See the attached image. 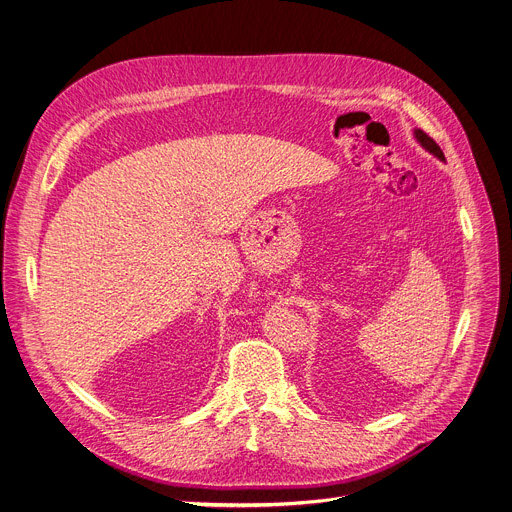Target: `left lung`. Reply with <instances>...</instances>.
Returning a JSON list of instances; mask_svg holds the SVG:
<instances>
[{
  "instance_id": "1",
  "label": "left lung",
  "mask_w": 512,
  "mask_h": 512,
  "mask_svg": "<svg viewBox=\"0 0 512 512\" xmlns=\"http://www.w3.org/2000/svg\"><path fill=\"white\" fill-rule=\"evenodd\" d=\"M414 138H416L418 143H421V147H423L425 151H429L431 155H435L439 161H445L443 151L439 149V145L433 141V138H431L427 132H423L421 128H414Z\"/></svg>"
}]
</instances>
